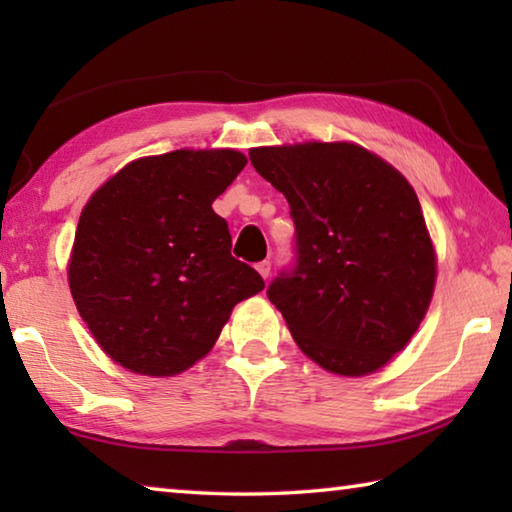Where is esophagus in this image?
I'll return each mask as SVG.
<instances>
[{
	"label": "esophagus",
	"mask_w": 512,
	"mask_h": 512,
	"mask_svg": "<svg viewBox=\"0 0 512 512\" xmlns=\"http://www.w3.org/2000/svg\"><path fill=\"white\" fill-rule=\"evenodd\" d=\"M255 268H257V273L264 277V280H268V275H271V262H268V259H264V262H259Z\"/></svg>",
	"instance_id": "esophagus-1"
}]
</instances>
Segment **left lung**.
Here are the masks:
<instances>
[{"label":"left lung","instance_id":"8db88e82","mask_svg":"<svg viewBox=\"0 0 512 512\" xmlns=\"http://www.w3.org/2000/svg\"><path fill=\"white\" fill-rule=\"evenodd\" d=\"M287 196L296 259L268 284L300 350L345 377L375 372L409 343L436 282L413 187L357 144L309 142L248 153Z\"/></svg>","mask_w":512,"mask_h":512}]
</instances>
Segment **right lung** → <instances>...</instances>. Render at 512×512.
I'll list each match as a JSON object with an SVG mask.
<instances>
[{"label":"right lung","mask_w":512,"mask_h":512,"mask_svg":"<svg viewBox=\"0 0 512 512\" xmlns=\"http://www.w3.org/2000/svg\"><path fill=\"white\" fill-rule=\"evenodd\" d=\"M246 155L171 151L126 164L83 207L69 289L97 343L140 375L171 377L212 350L237 302L264 289L230 255L212 210Z\"/></svg>","instance_id":"obj_1"}]
</instances>
